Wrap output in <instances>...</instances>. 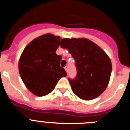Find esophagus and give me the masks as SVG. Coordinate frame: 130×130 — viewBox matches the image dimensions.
<instances>
[{
	"instance_id": "obj_1",
	"label": "esophagus",
	"mask_w": 130,
	"mask_h": 130,
	"mask_svg": "<svg viewBox=\"0 0 130 130\" xmlns=\"http://www.w3.org/2000/svg\"><path fill=\"white\" fill-rule=\"evenodd\" d=\"M64 69H65L66 71L68 73V66H65V67H64Z\"/></svg>"
}]
</instances>
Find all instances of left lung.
Wrapping results in <instances>:
<instances>
[{
	"label": "left lung",
	"mask_w": 130,
	"mask_h": 130,
	"mask_svg": "<svg viewBox=\"0 0 130 130\" xmlns=\"http://www.w3.org/2000/svg\"><path fill=\"white\" fill-rule=\"evenodd\" d=\"M62 48L75 60L77 75L68 78L73 92L86 101L99 97L106 88L111 73L109 57L96 44L86 39H63Z\"/></svg>",
	"instance_id": "8db88e82"
}]
</instances>
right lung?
<instances>
[{
  "label": "right lung",
  "mask_w": 130,
  "mask_h": 130,
  "mask_svg": "<svg viewBox=\"0 0 130 130\" xmlns=\"http://www.w3.org/2000/svg\"><path fill=\"white\" fill-rule=\"evenodd\" d=\"M60 41L58 36L42 35L32 40L21 55L19 73L27 88L37 96L52 92L60 78L67 75L60 66L62 57L55 53Z\"/></svg>",
  "instance_id": "right-lung-1"
}]
</instances>
